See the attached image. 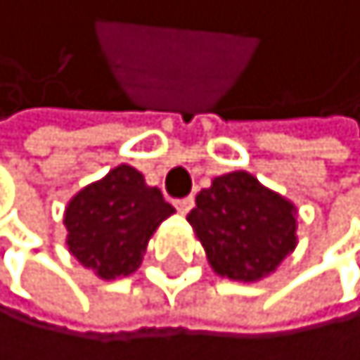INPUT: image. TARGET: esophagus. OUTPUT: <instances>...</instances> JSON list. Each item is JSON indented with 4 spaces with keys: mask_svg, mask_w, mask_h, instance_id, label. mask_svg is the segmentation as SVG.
<instances>
[{
    "mask_svg": "<svg viewBox=\"0 0 360 360\" xmlns=\"http://www.w3.org/2000/svg\"><path fill=\"white\" fill-rule=\"evenodd\" d=\"M175 208H178V212L187 214L191 208H194V198H191V196H187V198H178V201H175Z\"/></svg>",
    "mask_w": 360,
    "mask_h": 360,
    "instance_id": "obj_1",
    "label": "esophagus"
}]
</instances>
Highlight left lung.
I'll return each mask as SVG.
<instances>
[{"label": "left lung", "mask_w": 360, "mask_h": 360, "mask_svg": "<svg viewBox=\"0 0 360 360\" xmlns=\"http://www.w3.org/2000/svg\"><path fill=\"white\" fill-rule=\"evenodd\" d=\"M212 271L238 282H259L296 250V205L248 171L212 180L187 214Z\"/></svg>", "instance_id": "obj_1"}]
</instances>
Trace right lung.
<instances>
[{"label": "right lung", "instance_id": "add662e5", "mask_svg": "<svg viewBox=\"0 0 360 360\" xmlns=\"http://www.w3.org/2000/svg\"><path fill=\"white\" fill-rule=\"evenodd\" d=\"M173 212L162 191L148 187L131 166L120 164L66 205V248L101 280L131 275L139 271L152 233Z\"/></svg>", "mask_w": 360, "mask_h": 360}]
</instances>
